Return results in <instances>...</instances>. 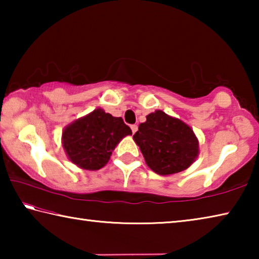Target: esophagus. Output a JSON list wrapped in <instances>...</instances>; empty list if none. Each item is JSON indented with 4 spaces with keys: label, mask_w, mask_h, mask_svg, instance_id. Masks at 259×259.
<instances>
[{
    "label": "esophagus",
    "mask_w": 259,
    "mask_h": 259,
    "mask_svg": "<svg viewBox=\"0 0 259 259\" xmlns=\"http://www.w3.org/2000/svg\"><path fill=\"white\" fill-rule=\"evenodd\" d=\"M130 128H131V130H133V133H134V134L136 133V131H137V130H138V126H137V125H136V124H133V125H131V126H130Z\"/></svg>",
    "instance_id": "1"
}]
</instances>
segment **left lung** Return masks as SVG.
I'll list each match as a JSON object with an SVG mask.
<instances>
[{
    "instance_id": "8db88e82",
    "label": "left lung",
    "mask_w": 259,
    "mask_h": 259,
    "mask_svg": "<svg viewBox=\"0 0 259 259\" xmlns=\"http://www.w3.org/2000/svg\"><path fill=\"white\" fill-rule=\"evenodd\" d=\"M134 140L146 164L161 176L184 171L200 153L199 139L191 126L160 109L139 124Z\"/></svg>"
}]
</instances>
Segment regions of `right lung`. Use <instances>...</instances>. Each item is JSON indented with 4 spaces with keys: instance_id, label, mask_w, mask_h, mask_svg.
I'll use <instances>...</instances> for the list:
<instances>
[{
    "instance_id": "1",
    "label": "right lung",
    "mask_w": 259,
    "mask_h": 259,
    "mask_svg": "<svg viewBox=\"0 0 259 259\" xmlns=\"http://www.w3.org/2000/svg\"><path fill=\"white\" fill-rule=\"evenodd\" d=\"M130 135L133 131L121 117L96 108L65 126L61 144L68 160L78 168L99 170L106 165L117 144Z\"/></svg>"
}]
</instances>
